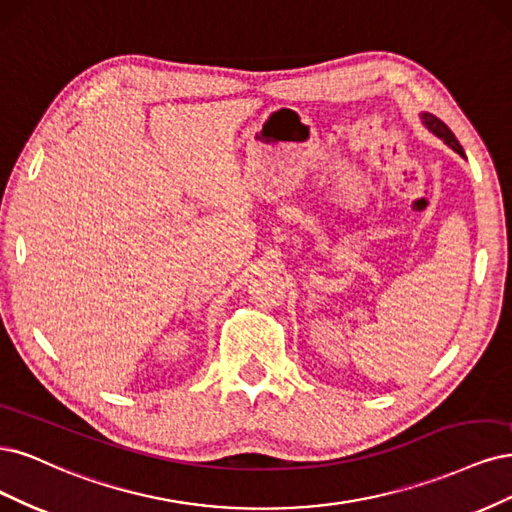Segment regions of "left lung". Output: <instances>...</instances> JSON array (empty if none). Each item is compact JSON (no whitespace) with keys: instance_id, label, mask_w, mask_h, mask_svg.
<instances>
[{"instance_id":"8db88e82","label":"left lung","mask_w":512,"mask_h":512,"mask_svg":"<svg viewBox=\"0 0 512 512\" xmlns=\"http://www.w3.org/2000/svg\"><path fill=\"white\" fill-rule=\"evenodd\" d=\"M419 119H421V123H423V127H425L427 131H432V134H434L436 138H440L444 144L451 146L457 155L466 157L464 148H461V144L457 142V138H455L453 131H451L447 125H444V123L436 117V114H432V112H421V114H419Z\"/></svg>"}]
</instances>
